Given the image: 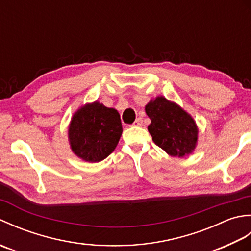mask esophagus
<instances>
[{
    "label": "esophagus",
    "mask_w": 251,
    "mask_h": 251,
    "mask_svg": "<svg viewBox=\"0 0 251 251\" xmlns=\"http://www.w3.org/2000/svg\"><path fill=\"white\" fill-rule=\"evenodd\" d=\"M134 126H142L143 125V120L141 119V117H138V119L134 122V124H132Z\"/></svg>",
    "instance_id": "obj_1"
}]
</instances>
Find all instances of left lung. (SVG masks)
<instances>
[{"label": "left lung", "instance_id": "1", "mask_svg": "<svg viewBox=\"0 0 251 251\" xmlns=\"http://www.w3.org/2000/svg\"><path fill=\"white\" fill-rule=\"evenodd\" d=\"M146 112L151 119L148 130L156 146L172 156L183 157L192 153L197 141V127L185 111L161 96L146 105Z\"/></svg>", "mask_w": 251, "mask_h": 251}]
</instances>
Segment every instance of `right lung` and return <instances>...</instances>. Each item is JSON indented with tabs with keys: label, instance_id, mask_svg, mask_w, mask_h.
<instances>
[{
	"label": "right lung",
	"instance_id": "add662e5",
	"mask_svg": "<svg viewBox=\"0 0 251 251\" xmlns=\"http://www.w3.org/2000/svg\"><path fill=\"white\" fill-rule=\"evenodd\" d=\"M119 112L99 102L86 104L73 115L69 127L72 151L86 162L97 163L114 151L122 136Z\"/></svg>",
	"mask_w": 251,
	"mask_h": 251
}]
</instances>
